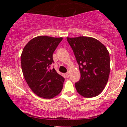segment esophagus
I'll use <instances>...</instances> for the list:
<instances>
[{"label":"esophagus","mask_w":127,"mask_h":127,"mask_svg":"<svg viewBox=\"0 0 127 127\" xmlns=\"http://www.w3.org/2000/svg\"><path fill=\"white\" fill-rule=\"evenodd\" d=\"M66 77H69V76H70V74H69V72H67L66 74Z\"/></svg>","instance_id":"34e87169"}]
</instances>
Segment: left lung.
I'll return each instance as SVG.
<instances>
[{
	"label": "left lung",
	"mask_w": 127,
	"mask_h": 127,
	"mask_svg": "<svg viewBox=\"0 0 127 127\" xmlns=\"http://www.w3.org/2000/svg\"><path fill=\"white\" fill-rule=\"evenodd\" d=\"M67 40L79 65L81 77L75 84L77 91L85 98L96 96L103 92L108 81V50L103 43L93 37H67Z\"/></svg>",
	"instance_id": "obj_1"
}]
</instances>
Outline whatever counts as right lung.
Returning a JSON list of instances; mask_svg holds the SVG:
<instances>
[{
  "instance_id": "add662e5",
  "label": "right lung",
  "mask_w": 127,
  "mask_h": 127,
  "mask_svg": "<svg viewBox=\"0 0 127 127\" xmlns=\"http://www.w3.org/2000/svg\"><path fill=\"white\" fill-rule=\"evenodd\" d=\"M62 37L40 36L31 40L24 47L21 56L24 77L31 90L40 97L54 98L61 92L64 78L54 68L53 54Z\"/></svg>"
}]
</instances>
